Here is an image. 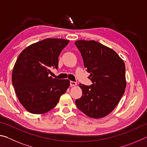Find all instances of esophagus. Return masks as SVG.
<instances>
[{
	"instance_id": "esophagus-1",
	"label": "esophagus",
	"mask_w": 147,
	"mask_h": 147,
	"mask_svg": "<svg viewBox=\"0 0 147 147\" xmlns=\"http://www.w3.org/2000/svg\"><path fill=\"white\" fill-rule=\"evenodd\" d=\"M70 86H76V82L71 81L70 82Z\"/></svg>"
}]
</instances>
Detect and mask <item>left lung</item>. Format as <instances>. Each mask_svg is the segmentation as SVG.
Segmentation results:
<instances>
[{
  "label": "left lung",
  "instance_id": "left-lung-1",
  "mask_svg": "<svg viewBox=\"0 0 147 147\" xmlns=\"http://www.w3.org/2000/svg\"><path fill=\"white\" fill-rule=\"evenodd\" d=\"M75 45L93 83L79 84L82 96L76 99V105L89 117H104L113 110L125 91L124 61L113 49L97 41L78 40Z\"/></svg>",
  "mask_w": 147,
  "mask_h": 147
}]
</instances>
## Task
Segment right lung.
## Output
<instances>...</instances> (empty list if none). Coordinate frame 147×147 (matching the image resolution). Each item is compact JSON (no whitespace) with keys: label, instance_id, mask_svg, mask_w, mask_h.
<instances>
[{"label":"right lung","instance_id":"1","mask_svg":"<svg viewBox=\"0 0 147 147\" xmlns=\"http://www.w3.org/2000/svg\"><path fill=\"white\" fill-rule=\"evenodd\" d=\"M69 41L48 38L27 47L17 59L12 84L17 98L30 113L42 114L54 108L70 85L69 80L49 76L58 69L59 54Z\"/></svg>","mask_w":147,"mask_h":147}]
</instances>
